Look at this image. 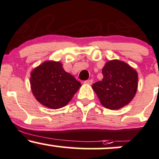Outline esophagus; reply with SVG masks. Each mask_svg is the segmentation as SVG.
I'll return each mask as SVG.
<instances>
[{
    "label": "esophagus",
    "instance_id": "1",
    "mask_svg": "<svg viewBox=\"0 0 159 159\" xmlns=\"http://www.w3.org/2000/svg\"><path fill=\"white\" fill-rule=\"evenodd\" d=\"M84 83L85 84H89V85H91L93 84V80L90 79V80H87V81H85Z\"/></svg>",
    "mask_w": 159,
    "mask_h": 159
}]
</instances>
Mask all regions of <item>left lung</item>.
<instances>
[{"label": "left lung", "instance_id": "obj_1", "mask_svg": "<svg viewBox=\"0 0 159 159\" xmlns=\"http://www.w3.org/2000/svg\"><path fill=\"white\" fill-rule=\"evenodd\" d=\"M103 79L92 86L102 105L117 110L130 102L138 88V73L126 63L114 60L105 63Z\"/></svg>", "mask_w": 159, "mask_h": 159}]
</instances>
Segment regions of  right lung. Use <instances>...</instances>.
I'll return each instance as SVG.
<instances>
[{"instance_id":"right-lung-1","label":"right lung","mask_w":159,"mask_h":159,"mask_svg":"<svg viewBox=\"0 0 159 159\" xmlns=\"http://www.w3.org/2000/svg\"><path fill=\"white\" fill-rule=\"evenodd\" d=\"M30 87L36 99L44 106H66L81 87V83L66 72L60 62L45 61L30 73Z\"/></svg>"}]
</instances>
